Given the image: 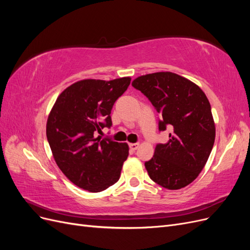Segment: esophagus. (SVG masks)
<instances>
[{"instance_id": "esophagus-1", "label": "esophagus", "mask_w": 250, "mask_h": 250, "mask_svg": "<svg viewBox=\"0 0 250 250\" xmlns=\"http://www.w3.org/2000/svg\"><path fill=\"white\" fill-rule=\"evenodd\" d=\"M140 146L139 143H132V144H129V148L132 150V151H135Z\"/></svg>"}]
</instances>
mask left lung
Wrapping results in <instances>:
<instances>
[{"instance_id":"obj_1","label":"left lung","mask_w":250,"mask_h":250,"mask_svg":"<svg viewBox=\"0 0 250 250\" xmlns=\"http://www.w3.org/2000/svg\"><path fill=\"white\" fill-rule=\"evenodd\" d=\"M132 86L145 95L160 112L158 129L169 128V141L157 144L145 163L154 183L178 190L198 177L213 149L216 128L210 104L194 82L172 72L143 75Z\"/></svg>"}]
</instances>
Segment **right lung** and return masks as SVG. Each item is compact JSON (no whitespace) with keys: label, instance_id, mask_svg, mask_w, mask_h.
<instances>
[{"label":"right lung","instance_id":"obj_1","mask_svg":"<svg viewBox=\"0 0 250 250\" xmlns=\"http://www.w3.org/2000/svg\"><path fill=\"white\" fill-rule=\"evenodd\" d=\"M130 81V77L77 81L58 96L49 113L46 131L53 157L83 190L101 192L120 178L129 147L96 134L111 126V108Z\"/></svg>","mask_w":250,"mask_h":250}]
</instances>
